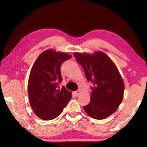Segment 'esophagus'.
<instances>
[{
    "instance_id": "34e87169",
    "label": "esophagus",
    "mask_w": 147,
    "mask_h": 147,
    "mask_svg": "<svg viewBox=\"0 0 147 147\" xmlns=\"http://www.w3.org/2000/svg\"><path fill=\"white\" fill-rule=\"evenodd\" d=\"M80 93V90H77V91H76L75 92H74V94H75L76 96H78V95H79Z\"/></svg>"
}]
</instances>
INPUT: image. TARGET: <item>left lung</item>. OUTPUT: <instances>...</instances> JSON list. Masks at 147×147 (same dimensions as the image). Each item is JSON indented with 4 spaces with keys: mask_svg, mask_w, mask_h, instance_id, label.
Listing matches in <instances>:
<instances>
[{
    "mask_svg": "<svg viewBox=\"0 0 147 147\" xmlns=\"http://www.w3.org/2000/svg\"><path fill=\"white\" fill-rule=\"evenodd\" d=\"M73 54L83 67L87 80L93 84L91 100L84 106V110L92 118H107L117 109L123 98L124 84L117 68L102 52Z\"/></svg>",
    "mask_w": 147,
    "mask_h": 147,
    "instance_id": "left-lung-1",
    "label": "left lung"
}]
</instances>
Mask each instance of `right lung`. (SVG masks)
Masks as SVG:
<instances>
[{"instance_id": "add662e5", "label": "right lung", "mask_w": 147, "mask_h": 147, "mask_svg": "<svg viewBox=\"0 0 147 147\" xmlns=\"http://www.w3.org/2000/svg\"><path fill=\"white\" fill-rule=\"evenodd\" d=\"M71 56L51 49L42 53L35 61L30 73L28 93L30 106L36 115L43 120L57 117L67 105L71 92L64 86L60 67L63 61Z\"/></svg>"}]
</instances>
